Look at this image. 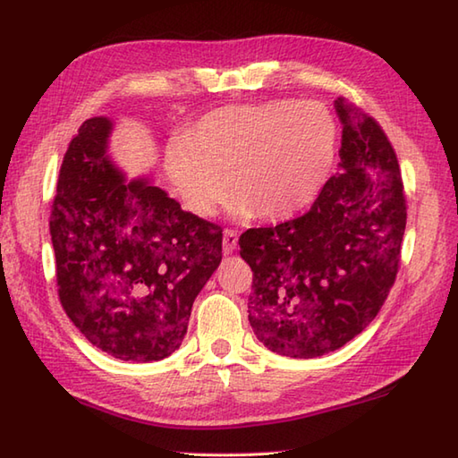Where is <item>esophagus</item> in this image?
I'll list each match as a JSON object with an SVG mask.
<instances>
[{"label":"esophagus","mask_w":458,"mask_h":458,"mask_svg":"<svg viewBox=\"0 0 458 458\" xmlns=\"http://www.w3.org/2000/svg\"><path fill=\"white\" fill-rule=\"evenodd\" d=\"M237 242H239V233L237 231H233V229L223 231V253L231 255L233 250L237 249Z\"/></svg>","instance_id":"obj_1"}]
</instances>
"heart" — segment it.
Instances as JSON below:
<instances>
[{
  "mask_svg": "<svg viewBox=\"0 0 458 458\" xmlns=\"http://www.w3.org/2000/svg\"><path fill=\"white\" fill-rule=\"evenodd\" d=\"M338 128L314 102L268 100L205 114L165 148V174L191 216L213 217L229 188L235 219L284 221L310 208L328 183Z\"/></svg>",
  "mask_w": 458,
  "mask_h": 458,
  "instance_id": "1",
  "label": "heart"
}]
</instances>
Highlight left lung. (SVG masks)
Masks as SVG:
<instances>
[{
	"mask_svg": "<svg viewBox=\"0 0 458 458\" xmlns=\"http://www.w3.org/2000/svg\"><path fill=\"white\" fill-rule=\"evenodd\" d=\"M340 172L302 217L241 235L253 270L249 322L288 358H318L356 338L394 286L407 208L397 156L371 116L334 100Z\"/></svg>",
	"mask_w": 458,
	"mask_h": 458,
	"instance_id": "8db88e82",
	"label": "left lung"
}]
</instances>
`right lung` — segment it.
Here are the masks:
<instances>
[{
  "label": "right lung",
  "mask_w": 458,
  "mask_h": 458,
  "mask_svg": "<svg viewBox=\"0 0 458 458\" xmlns=\"http://www.w3.org/2000/svg\"><path fill=\"white\" fill-rule=\"evenodd\" d=\"M112 130L106 116L87 120L64 154L49 221L59 298L92 346L157 361L182 346L223 233L150 175L130 180L110 157Z\"/></svg>",
  "instance_id": "obj_1"
}]
</instances>
